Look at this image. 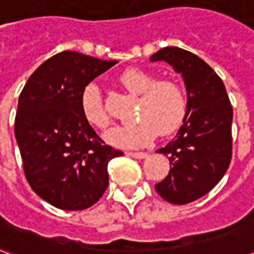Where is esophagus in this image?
<instances>
[{"instance_id":"esophagus-1","label":"esophagus","mask_w":254,"mask_h":254,"mask_svg":"<svg viewBox=\"0 0 254 254\" xmlns=\"http://www.w3.org/2000/svg\"><path fill=\"white\" fill-rule=\"evenodd\" d=\"M127 156H132L134 159H145L148 154L147 152H127Z\"/></svg>"}]
</instances>
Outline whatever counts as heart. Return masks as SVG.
I'll list each match as a JSON object with an SVG mask.
<instances>
[{
	"label": "heart",
	"instance_id": "1",
	"mask_svg": "<svg viewBox=\"0 0 254 254\" xmlns=\"http://www.w3.org/2000/svg\"><path fill=\"white\" fill-rule=\"evenodd\" d=\"M121 83L132 94L140 95L136 117L137 122L121 125L106 133V140L120 148H137L147 145L158 134H170L181 125L187 111L182 88L173 80H156L140 69H127ZM81 110L85 120L99 129L110 124V117L102 100L99 87L89 83L81 92Z\"/></svg>",
	"mask_w": 254,
	"mask_h": 254
}]
</instances>
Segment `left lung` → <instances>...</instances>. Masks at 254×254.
Segmentation results:
<instances>
[{
  "label": "left lung",
  "instance_id": "obj_1",
  "mask_svg": "<svg viewBox=\"0 0 254 254\" xmlns=\"http://www.w3.org/2000/svg\"><path fill=\"white\" fill-rule=\"evenodd\" d=\"M181 74L187 88V111L176 138L159 148L170 171L155 185L171 204H188L207 194L227 171L231 160L233 107L222 78L201 58L180 47H165L151 56Z\"/></svg>",
  "mask_w": 254,
  "mask_h": 254
}]
</instances>
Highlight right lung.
<instances>
[{"instance_id":"add662e5","label":"right lung","mask_w":254,"mask_h":254,"mask_svg":"<svg viewBox=\"0 0 254 254\" xmlns=\"http://www.w3.org/2000/svg\"><path fill=\"white\" fill-rule=\"evenodd\" d=\"M116 64L58 53L31 74L19 96L14 136L25 178L60 209L94 205L109 187V160L124 155L106 145L81 110L84 87Z\"/></svg>"}]
</instances>
